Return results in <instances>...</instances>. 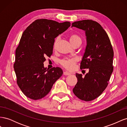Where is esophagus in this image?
<instances>
[{
  "label": "esophagus",
  "instance_id": "obj_1",
  "mask_svg": "<svg viewBox=\"0 0 127 127\" xmlns=\"http://www.w3.org/2000/svg\"><path fill=\"white\" fill-rule=\"evenodd\" d=\"M70 74H71V73L67 71H65L64 72V75H70Z\"/></svg>",
  "mask_w": 127,
  "mask_h": 127
}]
</instances>
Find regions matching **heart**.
Segmentation results:
<instances>
[{
    "label": "heart",
    "mask_w": 127,
    "mask_h": 127,
    "mask_svg": "<svg viewBox=\"0 0 127 127\" xmlns=\"http://www.w3.org/2000/svg\"><path fill=\"white\" fill-rule=\"evenodd\" d=\"M69 39L71 44L73 45L79 43L81 44L82 42V39L78 34L76 33H71L69 35ZM59 41V37L56 38L54 43H53V49H56L57 44ZM77 61L76 59L72 58H65L60 60V63L62 66L66 68L68 70H72L74 67V65Z\"/></svg>",
    "instance_id": "heart-1"
}]
</instances>
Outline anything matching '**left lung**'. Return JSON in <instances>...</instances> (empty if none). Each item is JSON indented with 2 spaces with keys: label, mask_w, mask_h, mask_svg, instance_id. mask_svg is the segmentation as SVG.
I'll return each instance as SVG.
<instances>
[{
  "label": "left lung",
  "mask_w": 127,
  "mask_h": 127,
  "mask_svg": "<svg viewBox=\"0 0 127 127\" xmlns=\"http://www.w3.org/2000/svg\"><path fill=\"white\" fill-rule=\"evenodd\" d=\"M72 27L85 32L87 43L80 68L89 70L84 77L76 73L78 82L72 91L79 99L91 101L98 97L108 85L113 70L114 52L108 35L97 22L79 21L72 23Z\"/></svg>",
  "instance_id": "obj_1"
}]
</instances>
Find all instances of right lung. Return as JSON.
<instances>
[{
  "label": "right lung",
  "mask_w": 127,
  "mask_h": 127,
  "mask_svg": "<svg viewBox=\"0 0 127 127\" xmlns=\"http://www.w3.org/2000/svg\"><path fill=\"white\" fill-rule=\"evenodd\" d=\"M70 26L47 19L36 20L23 33L15 52L14 70L19 87L27 97L37 100L50 91L63 74L59 67H44L45 57L52 54L55 39Z\"/></svg>",
  "instance_id": "1"
}]
</instances>
